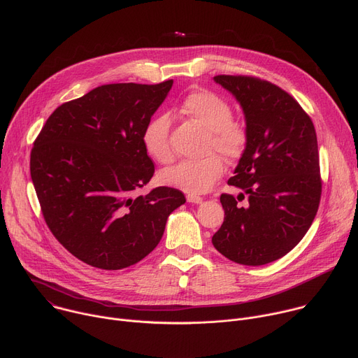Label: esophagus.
Segmentation results:
<instances>
[{"instance_id": "esophagus-1", "label": "esophagus", "mask_w": 358, "mask_h": 358, "mask_svg": "<svg viewBox=\"0 0 358 358\" xmlns=\"http://www.w3.org/2000/svg\"><path fill=\"white\" fill-rule=\"evenodd\" d=\"M186 199H187V202H190V203H201V202L203 201L201 196H196V195H187Z\"/></svg>"}]
</instances>
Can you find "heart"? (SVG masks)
I'll list each match as a JSON object with an SVG mask.
<instances>
[{
	"label": "heart",
	"mask_w": 358,
	"mask_h": 358,
	"mask_svg": "<svg viewBox=\"0 0 358 358\" xmlns=\"http://www.w3.org/2000/svg\"><path fill=\"white\" fill-rule=\"evenodd\" d=\"M182 113L206 130L203 152L205 157L183 160L172 168L160 172L163 185L180 189L186 194L196 195L209 190L224 175L225 166L221 157L229 162L239 160L250 145V127L245 120L232 116L231 104L210 90H194L180 103ZM171 117L157 115L143 127L142 143L146 153L159 163H169L173 150L169 142ZM219 152L218 155L215 153Z\"/></svg>",
	"instance_id": "heart-1"
}]
</instances>
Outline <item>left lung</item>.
I'll list each match as a JSON object with an SVG mask.
<instances>
[{"instance_id": "left-lung-1", "label": "left lung", "mask_w": 358, "mask_h": 358, "mask_svg": "<svg viewBox=\"0 0 358 358\" xmlns=\"http://www.w3.org/2000/svg\"><path fill=\"white\" fill-rule=\"evenodd\" d=\"M213 80L241 103L250 145L228 185L238 199L222 194V227L215 248L242 265H264L288 254L317 215L322 180L311 117L285 90L255 76L219 74ZM246 197V207L237 202Z\"/></svg>"}]
</instances>
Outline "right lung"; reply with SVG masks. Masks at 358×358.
<instances>
[{
  "mask_svg": "<svg viewBox=\"0 0 358 358\" xmlns=\"http://www.w3.org/2000/svg\"><path fill=\"white\" fill-rule=\"evenodd\" d=\"M172 85L96 87L54 110L34 141L30 172L44 221L80 261L108 271L139 262L186 202L168 186L136 196L155 173L142 131Z\"/></svg>",
  "mask_w": 358,
  "mask_h": 358,
  "instance_id": "1",
  "label": "right lung"
}]
</instances>
